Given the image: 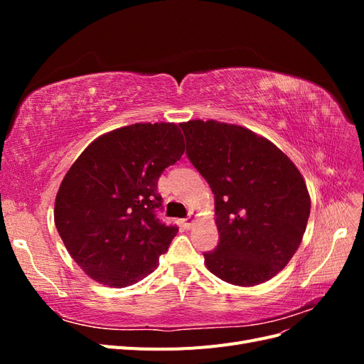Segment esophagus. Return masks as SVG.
<instances>
[{"label": "esophagus", "mask_w": 364, "mask_h": 364, "mask_svg": "<svg viewBox=\"0 0 364 364\" xmlns=\"http://www.w3.org/2000/svg\"><path fill=\"white\" fill-rule=\"evenodd\" d=\"M194 222H196L194 217H193V215H188V217L182 220V226H183L185 229H191L193 225H194Z\"/></svg>", "instance_id": "1"}]
</instances>
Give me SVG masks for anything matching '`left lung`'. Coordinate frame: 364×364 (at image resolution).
<instances>
[{
    "label": "left lung",
    "mask_w": 364,
    "mask_h": 364,
    "mask_svg": "<svg viewBox=\"0 0 364 364\" xmlns=\"http://www.w3.org/2000/svg\"><path fill=\"white\" fill-rule=\"evenodd\" d=\"M181 127L186 156L214 193L218 245L203 253L208 270L241 287L272 279L293 258L310 215L302 174L249 129L214 119Z\"/></svg>",
    "instance_id": "obj_1"
}]
</instances>
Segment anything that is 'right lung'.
I'll return each instance as SVG.
<instances>
[{
    "instance_id": "add662e5",
    "label": "right lung",
    "mask_w": 364,
    "mask_h": 364,
    "mask_svg": "<svg viewBox=\"0 0 364 364\" xmlns=\"http://www.w3.org/2000/svg\"><path fill=\"white\" fill-rule=\"evenodd\" d=\"M185 151L173 123H136L109 132L85 149L60 183L54 223L86 274L123 289L146 278L178 226L156 217L158 181Z\"/></svg>"
}]
</instances>
